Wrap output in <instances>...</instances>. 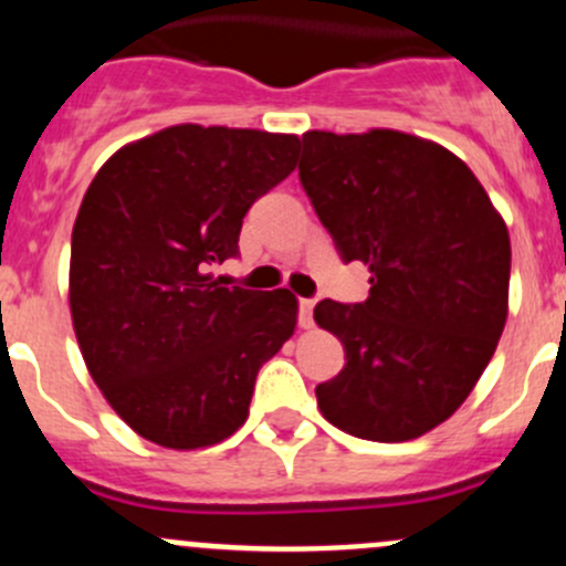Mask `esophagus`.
Returning a JSON list of instances; mask_svg holds the SVG:
<instances>
[{"instance_id": "obj_1", "label": "esophagus", "mask_w": 566, "mask_h": 566, "mask_svg": "<svg viewBox=\"0 0 566 566\" xmlns=\"http://www.w3.org/2000/svg\"><path fill=\"white\" fill-rule=\"evenodd\" d=\"M312 312H315V298H298V323L304 328L312 326Z\"/></svg>"}]
</instances>
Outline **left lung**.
Here are the masks:
<instances>
[{
  "label": "left lung",
  "instance_id": "obj_1",
  "mask_svg": "<svg viewBox=\"0 0 566 566\" xmlns=\"http://www.w3.org/2000/svg\"><path fill=\"white\" fill-rule=\"evenodd\" d=\"M298 179L343 262L370 268L359 304L323 298L317 326L345 367L317 384L332 426L403 442L453 415L497 348L512 245L468 166L442 146L392 129L306 132Z\"/></svg>",
  "mask_w": 566,
  "mask_h": 566
}]
</instances>
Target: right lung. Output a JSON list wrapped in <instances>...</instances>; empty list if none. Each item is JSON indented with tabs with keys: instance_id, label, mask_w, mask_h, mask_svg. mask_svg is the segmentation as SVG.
Masks as SVG:
<instances>
[{
	"instance_id": "add662e5",
	"label": "right lung",
	"mask_w": 566,
	"mask_h": 566,
	"mask_svg": "<svg viewBox=\"0 0 566 566\" xmlns=\"http://www.w3.org/2000/svg\"><path fill=\"white\" fill-rule=\"evenodd\" d=\"M298 137L182 124L115 151L71 234V317L93 381L163 448L216 446L249 417L260 367L293 337L290 290L223 287L260 196Z\"/></svg>"
}]
</instances>
